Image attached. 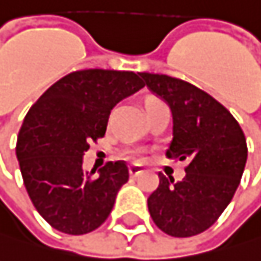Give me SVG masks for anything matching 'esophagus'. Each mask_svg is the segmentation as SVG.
<instances>
[{"instance_id":"obj_1","label":"esophagus","mask_w":261,"mask_h":261,"mask_svg":"<svg viewBox=\"0 0 261 261\" xmlns=\"http://www.w3.org/2000/svg\"><path fill=\"white\" fill-rule=\"evenodd\" d=\"M128 170H129V175H132V177H138L139 174L144 172V167L139 166V164H132Z\"/></svg>"}]
</instances>
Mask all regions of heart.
Wrapping results in <instances>:
<instances>
[{"label": "heart", "mask_w": 261, "mask_h": 261, "mask_svg": "<svg viewBox=\"0 0 261 261\" xmlns=\"http://www.w3.org/2000/svg\"><path fill=\"white\" fill-rule=\"evenodd\" d=\"M153 100H155V98H152V100H148V101H147V103H150V101H153Z\"/></svg>", "instance_id": "b5f03b06"}]
</instances>
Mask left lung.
I'll return each instance as SVG.
<instances>
[{
  "label": "left lung",
  "instance_id": "left-lung-1",
  "mask_svg": "<svg viewBox=\"0 0 261 261\" xmlns=\"http://www.w3.org/2000/svg\"><path fill=\"white\" fill-rule=\"evenodd\" d=\"M141 76L172 111L166 156L188 163L180 181L158 174L160 185L147 199L150 216L170 237L199 235L218 221L240 185L247 160L244 133L225 106L194 84L158 73Z\"/></svg>",
  "mask_w": 261,
  "mask_h": 261
}]
</instances>
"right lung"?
<instances>
[{
    "label": "right lung",
    "instance_id": "obj_1",
    "mask_svg": "<svg viewBox=\"0 0 261 261\" xmlns=\"http://www.w3.org/2000/svg\"><path fill=\"white\" fill-rule=\"evenodd\" d=\"M144 87L135 72L89 68L56 81L28 111L17 138V160L28 196L62 233L84 235L109 216L129 172L109 161L86 170L89 144L105 136L111 109Z\"/></svg>",
    "mask_w": 261,
    "mask_h": 261
}]
</instances>
